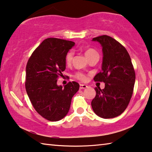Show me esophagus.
I'll return each mask as SVG.
<instances>
[{
	"label": "esophagus",
	"instance_id": "esophagus-1",
	"mask_svg": "<svg viewBox=\"0 0 152 152\" xmlns=\"http://www.w3.org/2000/svg\"><path fill=\"white\" fill-rule=\"evenodd\" d=\"M87 87H88V86L86 85H80V89L86 88Z\"/></svg>",
	"mask_w": 152,
	"mask_h": 152
}]
</instances>
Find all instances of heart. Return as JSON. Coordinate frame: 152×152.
<instances>
[{"label":"heart","instance_id":"b5f03b06","mask_svg":"<svg viewBox=\"0 0 152 152\" xmlns=\"http://www.w3.org/2000/svg\"><path fill=\"white\" fill-rule=\"evenodd\" d=\"M96 53V51L95 50H93L92 49H87L85 51V56L87 57L88 56H89V55H92L93 53ZM72 58H73V53L72 52H69L67 53V54L66 55V64L69 65L71 64L72 62ZM76 77L78 78V79H80V80H85L86 79V76L84 75L82 73H78L76 74Z\"/></svg>","mask_w":152,"mask_h":152}]
</instances>
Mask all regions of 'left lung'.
I'll return each mask as SVG.
<instances>
[{
    "label": "left lung",
    "instance_id": "8db88e82",
    "mask_svg": "<svg viewBox=\"0 0 152 152\" xmlns=\"http://www.w3.org/2000/svg\"><path fill=\"white\" fill-rule=\"evenodd\" d=\"M102 47V71L94 80L103 82L105 88L96 87L91 102L94 112L102 118H112L122 114L128 106L135 83V72L126 49L107 35L93 38Z\"/></svg>",
    "mask_w": 152,
    "mask_h": 152
}]
</instances>
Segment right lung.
<instances>
[{"label":"right lung","instance_id":"right-lung-1","mask_svg":"<svg viewBox=\"0 0 152 152\" xmlns=\"http://www.w3.org/2000/svg\"><path fill=\"white\" fill-rule=\"evenodd\" d=\"M75 42L49 38L35 49L26 66V89L31 103L41 116L59 121L66 116L72 98L80 85L69 82L57 85V78L66 69V56Z\"/></svg>","mask_w":152,"mask_h":152}]
</instances>
